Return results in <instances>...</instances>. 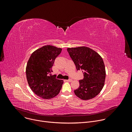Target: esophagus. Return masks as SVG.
Segmentation results:
<instances>
[{
	"label": "esophagus",
	"instance_id": "1",
	"mask_svg": "<svg viewBox=\"0 0 132 132\" xmlns=\"http://www.w3.org/2000/svg\"><path fill=\"white\" fill-rule=\"evenodd\" d=\"M72 79H68V80H66V81H68V82H71V81H72Z\"/></svg>",
	"mask_w": 132,
	"mask_h": 132
}]
</instances>
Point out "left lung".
Listing matches in <instances>:
<instances>
[{
    "mask_svg": "<svg viewBox=\"0 0 132 132\" xmlns=\"http://www.w3.org/2000/svg\"><path fill=\"white\" fill-rule=\"evenodd\" d=\"M67 51L77 70H83L84 78L79 80V87L74 90L75 94L84 100L95 98L102 90L105 79V65L101 56L86 46L67 48Z\"/></svg>",
    "mask_w": 132,
    "mask_h": 132,
    "instance_id": "obj_1",
    "label": "left lung"
}]
</instances>
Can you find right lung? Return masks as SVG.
I'll list each match as a JSON object with an SVG mask.
<instances>
[{
  "mask_svg": "<svg viewBox=\"0 0 132 132\" xmlns=\"http://www.w3.org/2000/svg\"><path fill=\"white\" fill-rule=\"evenodd\" d=\"M62 49L45 45L31 54L26 67V76L31 89L44 99H50L60 93L64 82L52 75V67Z\"/></svg>",
  "mask_w": 132,
  "mask_h": 132,
  "instance_id": "add662e5",
  "label": "right lung"
}]
</instances>
